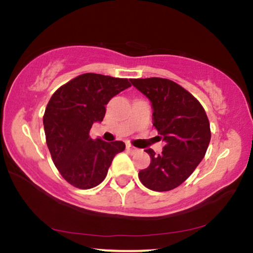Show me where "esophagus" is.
<instances>
[{
  "label": "esophagus",
  "instance_id": "1",
  "mask_svg": "<svg viewBox=\"0 0 253 253\" xmlns=\"http://www.w3.org/2000/svg\"><path fill=\"white\" fill-rule=\"evenodd\" d=\"M126 149H127V151H128V152H130V153H136V152H138V151H139L138 149H136V147L132 146V145H127Z\"/></svg>",
  "mask_w": 253,
  "mask_h": 253
}]
</instances>
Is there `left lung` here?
I'll list each match as a JSON object with an SVG mask.
<instances>
[{
    "label": "left lung",
    "mask_w": 253,
    "mask_h": 253,
    "mask_svg": "<svg viewBox=\"0 0 253 253\" xmlns=\"http://www.w3.org/2000/svg\"><path fill=\"white\" fill-rule=\"evenodd\" d=\"M130 83L150 100L153 126L165 143L161 155L146 150L151 163L139 171V179L151 190L175 189L206 155L211 141L207 114L189 91L167 78H135Z\"/></svg>",
    "instance_id": "obj_1"
}]
</instances>
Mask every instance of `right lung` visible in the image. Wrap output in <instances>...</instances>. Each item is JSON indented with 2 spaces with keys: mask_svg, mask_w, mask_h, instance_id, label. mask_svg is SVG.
I'll list each match as a JSON object with an SVG mask.
<instances>
[{
  "mask_svg": "<svg viewBox=\"0 0 253 253\" xmlns=\"http://www.w3.org/2000/svg\"><path fill=\"white\" fill-rule=\"evenodd\" d=\"M126 78L83 74L52 95L43 114L46 144L52 161L74 187L90 189L106 178L123 141L106 143L90 138L92 124L101 123L110 98L129 88Z\"/></svg>",
  "mask_w": 253,
  "mask_h": 253,
  "instance_id": "right-lung-1",
  "label": "right lung"
}]
</instances>
